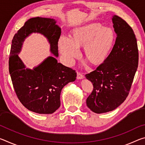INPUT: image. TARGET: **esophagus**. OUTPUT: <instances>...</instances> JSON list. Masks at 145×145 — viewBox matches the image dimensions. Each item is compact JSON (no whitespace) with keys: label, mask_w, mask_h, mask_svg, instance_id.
I'll use <instances>...</instances> for the list:
<instances>
[{"label":"esophagus","mask_w":145,"mask_h":145,"mask_svg":"<svg viewBox=\"0 0 145 145\" xmlns=\"http://www.w3.org/2000/svg\"><path fill=\"white\" fill-rule=\"evenodd\" d=\"M84 77V75L82 74V73H81L79 72H77V79H82V78H83Z\"/></svg>","instance_id":"1"}]
</instances>
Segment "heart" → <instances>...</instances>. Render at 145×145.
Masks as SVG:
<instances>
[{
    "label": "heart",
    "instance_id": "heart-1",
    "mask_svg": "<svg viewBox=\"0 0 145 145\" xmlns=\"http://www.w3.org/2000/svg\"><path fill=\"white\" fill-rule=\"evenodd\" d=\"M114 40L115 34L111 28L93 23L75 29L72 38L61 36L58 45L67 64H72L79 56L78 46H83L87 59L93 64H98L104 61L109 55Z\"/></svg>",
    "mask_w": 145,
    "mask_h": 145
}]
</instances>
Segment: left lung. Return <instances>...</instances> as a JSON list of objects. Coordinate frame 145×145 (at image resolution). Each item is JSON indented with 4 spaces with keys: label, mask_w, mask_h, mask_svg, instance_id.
<instances>
[{
    "label": "left lung",
    "mask_w": 145,
    "mask_h": 145,
    "mask_svg": "<svg viewBox=\"0 0 145 145\" xmlns=\"http://www.w3.org/2000/svg\"><path fill=\"white\" fill-rule=\"evenodd\" d=\"M116 39L111 53L97 69L86 74L93 89L87 106L97 114L113 111L129 94L138 67L139 53L133 29L123 19L112 18Z\"/></svg>",
    "instance_id": "obj_1"
}]
</instances>
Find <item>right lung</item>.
<instances>
[{"instance_id":"add662e5","label":"right lung","mask_w":145,"mask_h":145,"mask_svg":"<svg viewBox=\"0 0 145 145\" xmlns=\"http://www.w3.org/2000/svg\"><path fill=\"white\" fill-rule=\"evenodd\" d=\"M55 20L41 17L29 19L17 31L12 40L9 57V71L16 95L29 111L52 114L61 105V90L76 79L77 73L71 68L48 57L33 70L25 69L18 57L24 39L33 33L43 34L50 44V51L58 56V41L61 30Z\"/></svg>"}]
</instances>
